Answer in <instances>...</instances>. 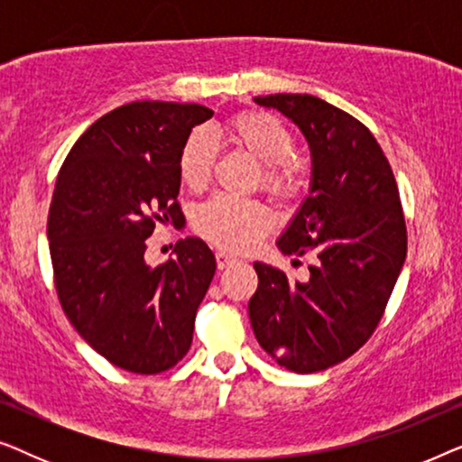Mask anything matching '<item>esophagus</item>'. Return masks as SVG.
I'll return each mask as SVG.
<instances>
[{"label":"esophagus","instance_id":"obj_1","mask_svg":"<svg viewBox=\"0 0 462 462\" xmlns=\"http://www.w3.org/2000/svg\"><path fill=\"white\" fill-rule=\"evenodd\" d=\"M233 263H237V258L233 256V254H229V252H225V250H218V252H217V264H218V269H226V267H229V264H233Z\"/></svg>","mask_w":462,"mask_h":462}]
</instances>
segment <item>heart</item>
<instances>
[{
	"label": "heart",
	"mask_w": 462,
	"mask_h": 462,
	"mask_svg": "<svg viewBox=\"0 0 462 462\" xmlns=\"http://www.w3.org/2000/svg\"><path fill=\"white\" fill-rule=\"evenodd\" d=\"M225 141L261 163L264 191L280 199L299 193L302 174L294 160V136L288 125L264 111L237 113L226 122ZM214 149L204 132H193L180 149L179 176L191 191H199L210 180ZM273 226V214L256 201H237L225 195L212 198L195 214V229L225 250H250Z\"/></svg>",
	"instance_id": "obj_1"
}]
</instances>
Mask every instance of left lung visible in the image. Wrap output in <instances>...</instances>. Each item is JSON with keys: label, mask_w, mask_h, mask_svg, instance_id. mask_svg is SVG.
<instances>
[{"label": "left lung", "mask_w": 462, "mask_h": 462, "mask_svg": "<svg viewBox=\"0 0 462 462\" xmlns=\"http://www.w3.org/2000/svg\"><path fill=\"white\" fill-rule=\"evenodd\" d=\"M256 103L292 119L311 147V193L277 245L313 264L307 282H292L254 263L248 313L277 364L311 374L345 362L374 334L406 261V218L387 155L359 119L311 94Z\"/></svg>", "instance_id": "obj_1"}]
</instances>
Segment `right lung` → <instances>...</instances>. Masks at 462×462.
Here are the masks:
<instances>
[{
	"label": "right lung",
	"instance_id": "1",
	"mask_svg": "<svg viewBox=\"0 0 462 462\" xmlns=\"http://www.w3.org/2000/svg\"><path fill=\"white\" fill-rule=\"evenodd\" d=\"M212 113L163 100L117 106L78 138L56 179L48 239L62 311L106 362L136 374L187 356L217 271L199 237L179 239L166 264L144 263L155 223L182 218L180 149Z\"/></svg>",
	"mask_w": 462,
	"mask_h": 462
}]
</instances>
